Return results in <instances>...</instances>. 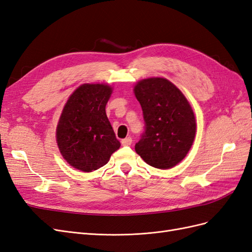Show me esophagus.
Segmentation results:
<instances>
[{
    "mask_svg": "<svg viewBox=\"0 0 252 252\" xmlns=\"http://www.w3.org/2000/svg\"><path fill=\"white\" fill-rule=\"evenodd\" d=\"M121 143H122V145H123V146H130L131 145V143H132V139L131 138H125V139H123L121 141Z\"/></svg>",
    "mask_w": 252,
    "mask_h": 252,
    "instance_id": "obj_1",
    "label": "esophagus"
}]
</instances>
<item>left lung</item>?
<instances>
[{
    "label": "left lung",
    "mask_w": 252,
    "mask_h": 252,
    "mask_svg": "<svg viewBox=\"0 0 252 252\" xmlns=\"http://www.w3.org/2000/svg\"><path fill=\"white\" fill-rule=\"evenodd\" d=\"M145 131L135 151L148 165L169 169L186 157L195 136V118L181 90L164 78H149L134 86Z\"/></svg>",
    "instance_id": "obj_1"
}]
</instances>
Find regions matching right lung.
Masks as SVG:
<instances>
[{
  "instance_id": "1",
  "label": "right lung",
  "mask_w": 252,
  "mask_h": 252,
  "mask_svg": "<svg viewBox=\"0 0 252 252\" xmlns=\"http://www.w3.org/2000/svg\"><path fill=\"white\" fill-rule=\"evenodd\" d=\"M111 93L105 84H83L64 106L57 142L63 158L75 169L91 172L101 168L121 146L105 111Z\"/></svg>"
}]
</instances>
